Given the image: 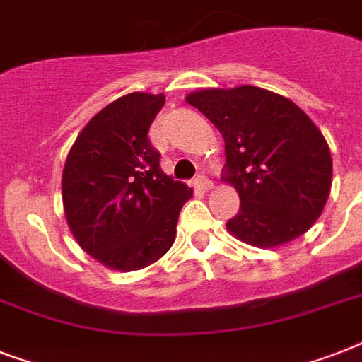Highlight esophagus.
<instances>
[{"label":"esophagus","mask_w":362,"mask_h":362,"mask_svg":"<svg viewBox=\"0 0 362 362\" xmlns=\"http://www.w3.org/2000/svg\"><path fill=\"white\" fill-rule=\"evenodd\" d=\"M195 186H197L201 192H209L210 187H212V180H210L209 176L199 175L197 178H195Z\"/></svg>","instance_id":"1"}]
</instances>
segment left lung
I'll list each match as a JSON object with an SVG mask.
<instances>
[{"mask_svg": "<svg viewBox=\"0 0 362 362\" xmlns=\"http://www.w3.org/2000/svg\"><path fill=\"white\" fill-rule=\"evenodd\" d=\"M186 101L226 141L223 180L240 197L227 221L233 237L274 247L308 231L332 182L329 144L314 122L291 99L257 86L201 90Z\"/></svg>", "mask_w": 362, "mask_h": 362, "instance_id": "left-lung-1", "label": "left lung"}]
</instances>
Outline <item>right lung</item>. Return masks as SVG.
I'll return each instance as SVG.
<instances>
[{
	"mask_svg": "<svg viewBox=\"0 0 362 362\" xmlns=\"http://www.w3.org/2000/svg\"><path fill=\"white\" fill-rule=\"evenodd\" d=\"M165 95L127 93L99 110L71 146L62 176L65 218L86 253L139 270L169 252L192 187L159 167L148 131Z\"/></svg>",
	"mask_w": 362,
	"mask_h": 362,
	"instance_id": "add662e5",
	"label": "right lung"
}]
</instances>
